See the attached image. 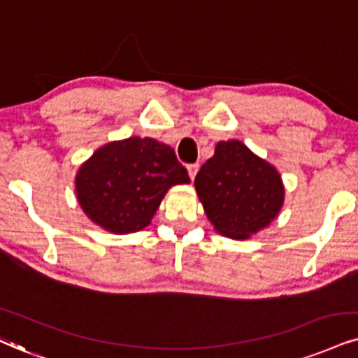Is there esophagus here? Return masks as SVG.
I'll return each mask as SVG.
<instances>
[{"label":"esophagus","instance_id":"34e87169","mask_svg":"<svg viewBox=\"0 0 358 358\" xmlns=\"http://www.w3.org/2000/svg\"><path fill=\"white\" fill-rule=\"evenodd\" d=\"M197 171H199V164H189L187 166V172H189V178L194 179L196 178Z\"/></svg>","mask_w":358,"mask_h":358}]
</instances>
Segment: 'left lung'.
<instances>
[{
	"label": "left lung",
	"instance_id": "1",
	"mask_svg": "<svg viewBox=\"0 0 358 358\" xmlns=\"http://www.w3.org/2000/svg\"><path fill=\"white\" fill-rule=\"evenodd\" d=\"M194 184L207 219L231 239H247L267 227L284 204L275 167L236 139L217 143Z\"/></svg>",
	"mask_w": 358,
	"mask_h": 358
}]
</instances>
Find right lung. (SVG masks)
I'll return each mask as SVG.
<instances>
[{
    "mask_svg": "<svg viewBox=\"0 0 358 358\" xmlns=\"http://www.w3.org/2000/svg\"><path fill=\"white\" fill-rule=\"evenodd\" d=\"M189 182L171 145L129 138L103 145L79 167L76 197L104 231L131 234L151 224L169 187Z\"/></svg>",
    "mask_w": 358,
    "mask_h": 358,
    "instance_id": "right-lung-1",
    "label": "right lung"
}]
</instances>
